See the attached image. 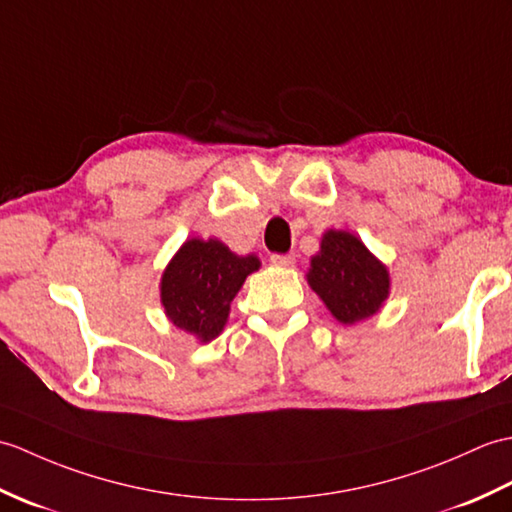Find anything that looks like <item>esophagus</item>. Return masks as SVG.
Returning <instances> with one entry per match:
<instances>
[{"instance_id": "esophagus-1", "label": "esophagus", "mask_w": 512, "mask_h": 512, "mask_svg": "<svg viewBox=\"0 0 512 512\" xmlns=\"http://www.w3.org/2000/svg\"><path fill=\"white\" fill-rule=\"evenodd\" d=\"M271 265H278V267H291L295 263V256L293 254H271Z\"/></svg>"}]
</instances>
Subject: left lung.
<instances>
[{"label":"left lung","mask_w":512,"mask_h":512,"mask_svg":"<svg viewBox=\"0 0 512 512\" xmlns=\"http://www.w3.org/2000/svg\"><path fill=\"white\" fill-rule=\"evenodd\" d=\"M309 285L342 324L374 315L388 298L390 276L355 234L331 230L311 258Z\"/></svg>","instance_id":"obj_1"}]
</instances>
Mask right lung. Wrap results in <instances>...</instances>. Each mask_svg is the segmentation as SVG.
<instances>
[{
    "label": "right lung",
    "instance_id": "1",
    "mask_svg": "<svg viewBox=\"0 0 512 512\" xmlns=\"http://www.w3.org/2000/svg\"><path fill=\"white\" fill-rule=\"evenodd\" d=\"M258 265L256 256H236L214 238H190L162 276L168 320L201 342H210L223 331L230 302Z\"/></svg>",
    "mask_w": 512,
    "mask_h": 512
}]
</instances>
